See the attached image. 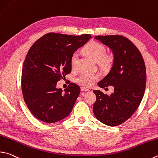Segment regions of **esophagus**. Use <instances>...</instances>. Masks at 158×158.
Segmentation results:
<instances>
[{
	"label": "esophagus",
	"mask_w": 158,
	"mask_h": 158,
	"mask_svg": "<svg viewBox=\"0 0 158 158\" xmlns=\"http://www.w3.org/2000/svg\"><path fill=\"white\" fill-rule=\"evenodd\" d=\"M81 90L82 92H88V91H90V90H89L88 88H85V87H81Z\"/></svg>",
	"instance_id": "34e87169"
}]
</instances>
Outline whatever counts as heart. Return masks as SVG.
I'll return each mask as SVG.
<instances>
[{
	"mask_svg": "<svg viewBox=\"0 0 158 158\" xmlns=\"http://www.w3.org/2000/svg\"><path fill=\"white\" fill-rule=\"evenodd\" d=\"M84 51L93 61L99 62L102 68H108L110 67L112 59L111 57L106 55V50L102 44L96 41H90L84 48ZM77 62H78V54L75 52L73 54L70 58V65L73 69L77 68ZM99 77L98 74L82 73L77 79V81L85 86H90L94 81L99 79Z\"/></svg>",
	"mask_w": 158,
	"mask_h": 158,
	"instance_id": "b5f03b06",
	"label": "heart"
}]
</instances>
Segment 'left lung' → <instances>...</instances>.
Listing matches in <instances>:
<instances>
[{"mask_svg":"<svg viewBox=\"0 0 158 158\" xmlns=\"http://www.w3.org/2000/svg\"><path fill=\"white\" fill-rule=\"evenodd\" d=\"M113 52V65L108 74L98 84L100 88L112 85L110 96L94 90L96 102L93 113L106 125L115 127L132 116L141 103L144 94L147 74L144 59L130 40L119 35L96 36Z\"/></svg>","mask_w":158,"mask_h":158,"instance_id":"left-lung-1","label":"left lung"}]
</instances>
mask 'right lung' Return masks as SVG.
I'll list each match as a JSON object with an SVG mask.
<instances>
[{"mask_svg": "<svg viewBox=\"0 0 158 158\" xmlns=\"http://www.w3.org/2000/svg\"><path fill=\"white\" fill-rule=\"evenodd\" d=\"M90 38V34L48 33L30 48L23 66L21 87L25 104L38 119L52 124L71 113L80 88L71 83L63 92L56 83L70 73L71 56Z\"/></svg>", "mask_w": 158, "mask_h": 158, "instance_id": "1", "label": "right lung"}]
</instances>
